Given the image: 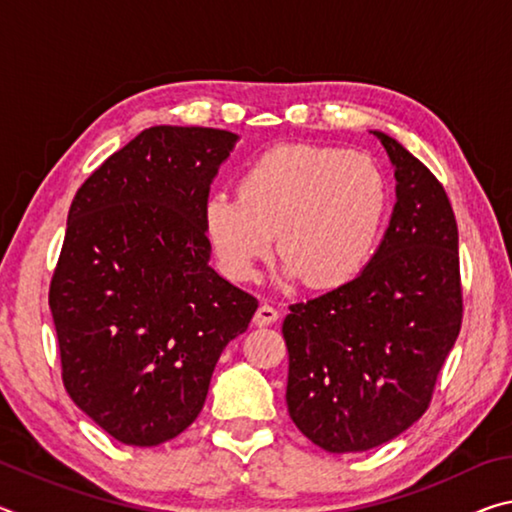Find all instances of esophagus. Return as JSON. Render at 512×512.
<instances>
[{"label": "esophagus", "instance_id": "obj_1", "mask_svg": "<svg viewBox=\"0 0 512 512\" xmlns=\"http://www.w3.org/2000/svg\"><path fill=\"white\" fill-rule=\"evenodd\" d=\"M277 316H280V311H277L275 307H271V305H259V309L255 311V316H253V323L257 325V327H266V325H273L275 320H277Z\"/></svg>", "mask_w": 512, "mask_h": 512}]
</instances>
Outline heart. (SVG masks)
Listing matches in <instances>:
<instances>
[{
	"label": "heart",
	"instance_id": "heart-1",
	"mask_svg": "<svg viewBox=\"0 0 512 512\" xmlns=\"http://www.w3.org/2000/svg\"><path fill=\"white\" fill-rule=\"evenodd\" d=\"M388 210L391 187L372 155L280 144L246 164L237 196H207L203 232L232 282L253 280L277 237L284 273L307 289L332 291L357 280L375 259Z\"/></svg>",
	"mask_w": 512,
	"mask_h": 512
}]
</instances>
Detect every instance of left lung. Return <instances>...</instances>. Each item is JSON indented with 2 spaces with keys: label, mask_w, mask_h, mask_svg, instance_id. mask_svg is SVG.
<instances>
[{
  "label": "left lung",
  "mask_w": 512,
  "mask_h": 512,
  "mask_svg": "<svg viewBox=\"0 0 512 512\" xmlns=\"http://www.w3.org/2000/svg\"><path fill=\"white\" fill-rule=\"evenodd\" d=\"M397 203L375 259L357 280L289 305L287 406L311 443L366 452L429 409L463 323L458 225L440 180L384 133Z\"/></svg>",
  "instance_id": "left-lung-1"
}]
</instances>
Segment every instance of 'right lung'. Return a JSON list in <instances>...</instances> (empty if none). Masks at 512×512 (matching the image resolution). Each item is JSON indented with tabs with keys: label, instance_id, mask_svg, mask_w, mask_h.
Listing matches in <instances>:
<instances>
[{
	"label": "right lung",
	"instance_id": "obj_1",
	"mask_svg": "<svg viewBox=\"0 0 512 512\" xmlns=\"http://www.w3.org/2000/svg\"><path fill=\"white\" fill-rule=\"evenodd\" d=\"M235 133L146 128L79 187L49 284L60 375L83 413L133 447L201 413L216 361L257 298L216 275L203 205Z\"/></svg>",
	"mask_w": 512,
	"mask_h": 512
}]
</instances>
